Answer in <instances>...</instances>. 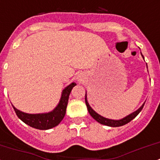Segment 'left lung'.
<instances>
[{
    "label": "left lung",
    "instance_id": "left-lung-1",
    "mask_svg": "<svg viewBox=\"0 0 160 160\" xmlns=\"http://www.w3.org/2000/svg\"><path fill=\"white\" fill-rule=\"evenodd\" d=\"M141 54H142V52H141ZM142 56L144 59L143 55H142ZM146 66H147V64H146ZM85 102H86V105H87V107H88V112H89L91 116H92V118H94L96 121H97V122H100V123H101V124L103 125H106V126H109V127H113V128H114V127L123 126V125L127 124V123H128L129 122H131L133 118H135L138 115V113H139L140 112L142 111V109H143L144 105H145V103H146V102H144L139 109H137V110L133 112V113L128 114V115H127L126 117H124V118H121V119H118V120H114V119H109V118H105V117H103V116L100 115L99 113H96L94 109L90 106L89 103H88V98H87V92H86V96H85Z\"/></svg>",
    "mask_w": 160,
    "mask_h": 160
}]
</instances>
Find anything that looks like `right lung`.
<instances>
[{"mask_svg": "<svg viewBox=\"0 0 160 160\" xmlns=\"http://www.w3.org/2000/svg\"><path fill=\"white\" fill-rule=\"evenodd\" d=\"M77 85L75 82L70 83L62 91L61 97L55 109L48 113H28L17 109L14 105V111L19 119L28 126L39 130H47L57 126L61 122L66 113L68 97L72 88Z\"/></svg>", "mask_w": 160, "mask_h": 160, "instance_id": "obj_1", "label": "right lung"}]
</instances>
